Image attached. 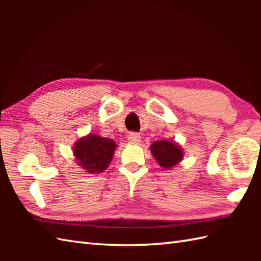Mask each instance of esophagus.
Wrapping results in <instances>:
<instances>
[{"label": "esophagus", "mask_w": 261, "mask_h": 261, "mask_svg": "<svg viewBox=\"0 0 261 261\" xmlns=\"http://www.w3.org/2000/svg\"><path fill=\"white\" fill-rule=\"evenodd\" d=\"M127 140H129L130 143L138 145V143H140V141H141V137H140V135H138V134H130L129 138H127Z\"/></svg>", "instance_id": "esophagus-1"}]
</instances>
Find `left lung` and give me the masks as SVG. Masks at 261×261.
<instances>
[{
  "label": "left lung",
  "instance_id": "8db88e82",
  "mask_svg": "<svg viewBox=\"0 0 261 261\" xmlns=\"http://www.w3.org/2000/svg\"><path fill=\"white\" fill-rule=\"evenodd\" d=\"M150 151L153 158L164 170L176 167L184 158V148L174 140H158L150 145Z\"/></svg>",
  "mask_w": 261,
  "mask_h": 261
}]
</instances>
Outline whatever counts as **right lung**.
Masks as SVG:
<instances>
[{
	"label": "right lung",
	"instance_id": "right-lung-1",
	"mask_svg": "<svg viewBox=\"0 0 261 261\" xmlns=\"http://www.w3.org/2000/svg\"><path fill=\"white\" fill-rule=\"evenodd\" d=\"M116 143L96 134L81 137L73 146L75 162L88 174H101L109 168Z\"/></svg>",
	"mask_w": 261,
	"mask_h": 261
}]
</instances>
